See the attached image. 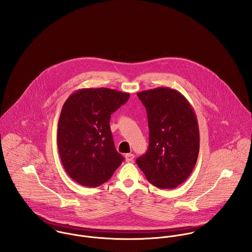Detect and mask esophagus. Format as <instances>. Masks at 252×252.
<instances>
[{
	"label": "esophagus",
	"mask_w": 252,
	"mask_h": 252,
	"mask_svg": "<svg viewBox=\"0 0 252 252\" xmlns=\"http://www.w3.org/2000/svg\"><path fill=\"white\" fill-rule=\"evenodd\" d=\"M125 158H126L127 162H132L134 160V158H135V155L133 153H127L125 155Z\"/></svg>",
	"instance_id": "1"
}]
</instances>
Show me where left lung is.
I'll return each instance as SVG.
<instances>
[{
    "label": "left lung",
    "instance_id": "left-lung-1",
    "mask_svg": "<svg viewBox=\"0 0 252 252\" xmlns=\"http://www.w3.org/2000/svg\"><path fill=\"white\" fill-rule=\"evenodd\" d=\"M137 95L146 108L149 145L136 162L151 184L175 188L188 179L197 162L200 134L195 111L181 93L168 87Z\"/></svg>",
    "mask_w": 252,
    "mask_h": 252
}]
</instances>
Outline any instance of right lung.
Returning <instances> with one entry per match:
<instances>
[{"instance_id":"right-lung-1","label":"right lung","mask_w":252,"mask_h":252,"mask_svg":"<svg viewBox=\"0 0 252 252\" xmlns=\"http://www.w3.org/2000/svg\"><path fill=\"white\" fill-rule=\"evenodd\" d=\"M130 94L109 88H84L66 100L59 117L57 144L70 178L86 187L108 181L124 157L115 149L110 115Z\"/></svg>"}]
</instances>
